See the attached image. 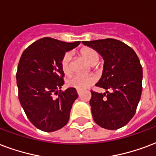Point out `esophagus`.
<instances>
[{"label":"esophagus","mask_w":156,"mask_h":156,"mask_svg":"<svg viewBox=\"0 0 156 156\" xmlns=\"http://www.w3.org/2000/svg\"><path fill=\"white\" fill-rule=\"evenodd\" d=\"M82 92H83V91H80V90H77V93H78V95L79 96V97L82 95Z\"/></svg>","instance_id":"34e87169"}]
</instances>
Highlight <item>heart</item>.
<instances>
[{
  "label": "heart",
  "instance_id": "b5f03b06",
  "mask_svg": "<svg viewBox=\"0 0 156 156\" xmlns=\"http://www.w3.org/2000/svg\"><path fill=\"white\" fill-rule=\"evenodd\" d=\"M81 55L89 65L93 66L96 65L99 61V55L97 51L92 48L86 47L81 51ZM71 53L67 52L64 55V56L60 61L61 69L65 75H70L72 73V67H71ZM97 78L94 75L88 76H79L76 75L71 77L67 80V86L69 87H73L77 90H85L89 87L96 83Z\"/></svg>",
  "mask_w": 156,
  "mask_h": 156
}]
</instances>
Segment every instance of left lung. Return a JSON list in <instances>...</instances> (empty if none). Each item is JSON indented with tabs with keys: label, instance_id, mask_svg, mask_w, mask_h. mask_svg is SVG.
I'll use <instances>...</instances> for the list:
<instances>
[{
	"label": "left lung",
	"instance_id": "1",
	"mask_svg": "<svg viewBox=\"0 0 156 156\" xmlns=\"http://www.w3.org/2000/svg\"><path fill=\"white\" fill-rule=\"evenodd\" d=\"M105 60L102 76L96 86L107 90H91L90 101L94 121L101 128L116 130L133 117L142 91V67L136 52L113 38L84 41Z\"/></svg>",
	"mask_w": 156,
	"mask_h": 156
}]
</instances>
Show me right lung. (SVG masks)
Returning a JSON list of instances; mask_svg holds the SVG:
<instances>
[{"instance_id":"right-lung-1","label":"right lung","mask_w":156,"mask_h":156,"mask_svg":"<svg viewBox=\"0 0 156 156\" xmlns=\"http://www.w3.org/2000/svg\"><path fill=\"white\" fill-rule=\"evenodd\" d=\"M79 44L43 37L31 44L20 57L16 73L19 99L28 119L40 130L54 132L69 122L78 95L73 87L59 91L65 83L60 61Z\"/></svg>"}]
</instances>
